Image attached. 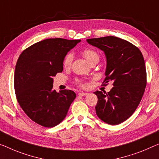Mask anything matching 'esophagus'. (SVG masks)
<instances>
[{
    "label": "esophagus",
    "instance_id": "1",
    "mask_svg": "<svg viewBox=\"0 0 159 159\" xmlns=\"http://www.w3.org/2000/svg\"><path fill=\"white\" fill-rule=\"evenodd\" d=\"M88 94V93H86V92H80L78 93V95H80V96H87Z\"/></svg>",
    "mask_w": 159,
    "mask_h": 159
}]
</instances>
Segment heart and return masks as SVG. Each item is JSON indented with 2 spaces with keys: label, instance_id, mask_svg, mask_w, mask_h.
<instances>
[{
  "label": "heart",
  "instance_id": "obj_1",
  "mask_svg": "<svg viewBox=\"0 0 159 159\" xmlns=\"http://www.w3.org/2000/svg\"><path fill=\"white\" fill-rule=\"evenodd\" d=\"M82 55H83L85 59L87 60V62L91 64L92 62H94L95 60H99V56L97 53L95 52L94 50H92V49L87 48L84 49V50H82ZM73 60V55L72 53H67V55L65 56L64 59L62 61V66L65 69H69V68L71 67L72 62ZM77 84L80 85L81 87H86V84H84V82L82 81H80V80H77Z\"/></svg>",
  "mask_w": 159,
  "mask_h": 159
}]
</instances>
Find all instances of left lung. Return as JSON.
<instances>
[{"instance_id": "8db88e82", "label": "left lung", "mask_w": 159, "mask_h": 159, "mask_svg": "<svg viewBox=\"0 0 159 159\" xmlns=\"http://www.w3.org/2000/svg\"><path fill=\"white\" fill-rule=\"evenodd\" d=\"M87 42L104 51V82L111 81L114 86L107 93L94 92L98 98L97 115L111 125L121 124L132 115L144 93L146 70L142 53L133 44L114 36L87 39Z\"/></svg>"}]
</instances>
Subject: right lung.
<instances>
[{"label":"right lung","instance_id":"obj_1","mask_svg":"<svg viewBox=\"0 0 159 159\" xmlns=\"http://www.w3.org/2000/svg\"><path fill=\"white\" fill-rule=\"evenodd\" d=\"M80 40L50 38L32 45L17 61L14 76L16 98L31 120L45 127L59 124L76 94L52 89L53 77L63 70L65 56Z\"/></svg>","mask_w":159,"mask_h":159}]
</instances>
